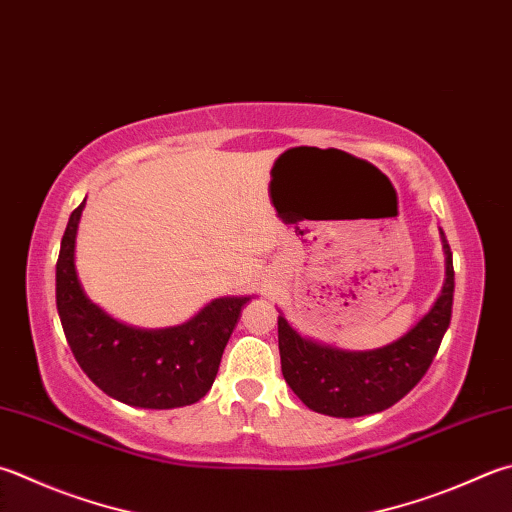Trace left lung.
<instances>
[{
    "instance_id": "obj_1",
    "label": "left lung",
    "mask_w": 512,
    "mask_h": 512,
    "mask_svg": "<svg viewBox=\"0 0 512 512\" xmlns=\"http://www.w3.org/2000/svg\"><path fill=\"white\" fill-rule=\"evenodd\" d=\"M446 281L441 294L410 330L376 350H339L307 339L285 314L278 316V350L289 388L307 408L327 417L354 419L388 410L428 372L452 316L455 269L446 234L439 229Z\"/></svg>"
}]
</instances>
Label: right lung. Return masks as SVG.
<instances>
[{
	"instance_id": "1",
	"label": "right lung",
	"mask_w": 512,
	"mask_h": 512,
	"mask_svg": "<svg viewBox=\"0 0 512 512\" xmlns=\"http://www.w3.org/2000/svg\"><path fill=\"white\" fill-rule=\"evenodd\" d=\"M86 198L62 236L55 265L57 314L84 374L111 399L133 408L171 410L200 401L214 385L225 345L254 296H223L189 321L144 330L106 314L86 296L75 269V238Z\"/></svg>"
}]
</instances>
